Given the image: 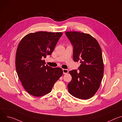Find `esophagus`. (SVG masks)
Segmentation results:
<instances>
[{"label": "esophagus", "mask_w": 122, "mask_h": 122, "mask_svg": "<svg viewBox=\"0 0 122 122\" xmlns=\"http://www.w3.org/2000/svg\"><path fill=\"white\" fill-rule=\"evenodd\" d=\"M63 74H66L68 72V71L66 69H63Z\"/></svg>", "instance_id": "1"}]
</instances>
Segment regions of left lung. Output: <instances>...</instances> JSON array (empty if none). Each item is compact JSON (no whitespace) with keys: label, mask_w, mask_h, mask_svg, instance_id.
Masks as SVG:
<instances>
[{"label":"left lung","mask_w":122,"mask_h":122,"mask_svg":"<svg viewBox=\"0 0 122 122\" xmlns=\"http://www.w3.org/2000/svg\"><path fill=\"white\" fill-rule=\"evenodd\" d=\"M66 37L73 47L75 62L80 61L79 70L69 71L72 80L68 90L73 97L88 99L96 93L103 77L104 64L102 51L97 41L88 34L66 32Z\"/></svg>","instance_id":"1"}]
</instances>
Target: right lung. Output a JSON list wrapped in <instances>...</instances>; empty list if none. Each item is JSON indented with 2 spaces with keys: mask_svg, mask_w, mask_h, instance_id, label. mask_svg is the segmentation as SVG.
I'll return each mask as SVG.
<instances>
[{
  "mask_svg": "<svg viewBox=\"0 0 122 122\" xmlns=\"http://www.w3.org/2000/svg\"><path fill=\"white\" fill-rule=\"evenodd\" d=\"M62 34L44 31L31 33L20 42L16 54V70L30 95L41 97L50 93L62 76V68L45 66L44 60H42L47 55H51Z\"/></svg>",
  "mask_w": 122,
  "mask_h": 122,
  "instance_id": "right-lung-1",
  "label": "right lung"
}]
</instances>
